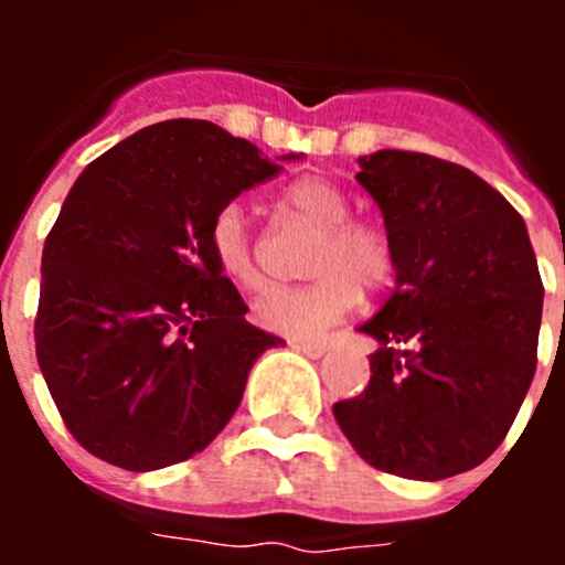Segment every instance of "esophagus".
Listing matches in <instances>:
<instances>
[{"label": "esophagus", "instance_id": "obj_1", "mask_svg": "<svg viewBox=\"0 0 565 565\" xmlns=\"http://www.w3.org/2000/svg\"><path fill=\"white\" fill-rule=\"evenodd\" d=\"M291 348L299 353H306V356H311V359L326 356V353L331 351V344L328 342H308V339H291Z\"/></svg>", "mask_w": 565, "mask_h": 565}]
</instances>
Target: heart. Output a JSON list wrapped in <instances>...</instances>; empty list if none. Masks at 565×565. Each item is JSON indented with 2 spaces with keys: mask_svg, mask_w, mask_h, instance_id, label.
I'll return each instance as SVG.
<instances>
[{
  "mask_svg": "<svg viewBox=\"0 0 565 565\" xmlns=\"http://www.w3.org/2000/svg\"><path fill=\"white\" fill-rule=\"evenodd\" d=\"M294 217L319 228L308 259V286L277 288L254 302L259 328L294 339H313L342 322L359 306L362 291H382L396 277V252L391 237L367 221H351V201L342 189L319 174H302L282 192ZM209 246L214 263L234 286L257 291L266 286L254 248L246 212L228 203L212 217Z\"/></svg>",
  "mask_w": 565,
  "mask_h": 565,
  "instance_id": "1",
  "label": "heart"
}]
</instances>
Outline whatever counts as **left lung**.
<instances>
[{
	"mask_svg": "<svg viewBox=\"0 0 565 565\" xmlns=\"http://www.w3.org/2000/svg\"><path fill=\"white\" fill-rule=\"evenodd\" d=\"M359 167L396 252V288L359 326L379 342L371 382L333 416L376 469L441 481L487 461L526 398L537 259L521 214L476 172L402 149L362 154Z\"/></svg>",
	"mask_w": 565,
	"mask_h": 565,
	"instance_id": "8db88e82",
	"label": "left lung"
}]
</instances>
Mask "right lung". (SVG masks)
<instances>
[{"instance_id":"obj_1","label":"right lung","mask_w":565,"mask_h":565,"mask_svg":"<svg viewBox=\"0 0 565 565\" xmlns=\"http://www.w3.org/2000/svg\"><path fill=\"white\" fill-rule=\"evenodd\" d=\"M279 169L217 124L174 118L78 174L44 239L36 359L84 450L149 472L201 452L234 416L252 364L282 339L246 322L209 226Z\"/></svg>"}]
</instances>
